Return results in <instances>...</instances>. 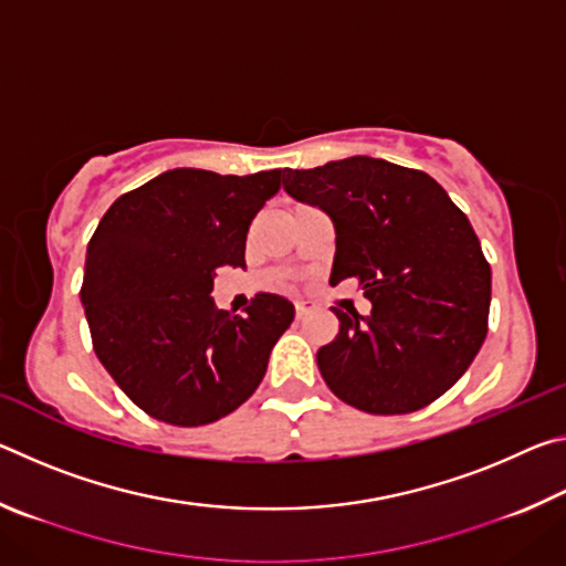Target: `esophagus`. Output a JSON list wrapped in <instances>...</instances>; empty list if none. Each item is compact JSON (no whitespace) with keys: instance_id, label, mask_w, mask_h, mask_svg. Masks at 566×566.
<instances>
[{"instance_id":"obj_1","label":"esophagus","mask_w":566,"mask_h":566,"mask_svg":"<svg viewBox=\"0 0 566 566\" xmlns=\"http://www.w3.org/2000/svg\"><path fill=\"white\" fill-rule=\"evenodd\" d=\"M312 310H314V304H310V302H294V317L296 319L306 317V314H310Z\"/></svg>"}]
</instances>
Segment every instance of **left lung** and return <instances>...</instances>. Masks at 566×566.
I'll return each mask as SVG.
<instances>
[{"mask_svg":"<svg viewBox=\"0 0 566 566\" xmlns=\"http://www.w3.org/2000/svg\"><path fill=\"white\" fill-rule=\"evenodd\" d=\"M284 189L324 209L337 232L329 284L357 280L371 312H342L317 352L327 387L367 415L432 405L486 337L492 270L482 244L437 181L385 159L349 157L284 169Z\"/></svg>","mask_w":566,"mask_h":566,"instance_id":"obj_1","label":"left lung"}]
</instances>
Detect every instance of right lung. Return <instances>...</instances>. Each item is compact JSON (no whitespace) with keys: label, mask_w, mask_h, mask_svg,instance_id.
Listing matches in <instances>:
<instances>
[{"label":"right lung","mask_w":566,"mask_h":566,"mask_svg":"<svg viewBox=\"0 0 566 566\" xmlns=\"http://www.w3.org/2000/svg\"><path fill=\"white\" fill-rule=\"evenodd\" d=\"M280 185L282 169H171L122 195L92 234L80 296L94 352L149 417L212 424L260 387L292 302L262 292L229 314L209 294L219 266H247L249 224Z\"/></svg>","instance_id":"1"}]
</instances>
